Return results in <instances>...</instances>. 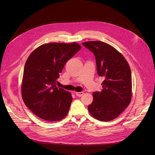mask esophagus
I'll use <instances>...</instances> for the list:
<instances>
[{"mask_svg":"<svg viewBox=\"0 0 155 155\" xmlns=\"http://www.w3.org/2000/svg\"><path fill=\"white\" fill-rule=\"evenodd\" d=\"M75 94L77 97H81L82 95H83L84 94V92H75Z\"/></svg>","mask_w":155,"mask_h":155,"instance_id":"esophagus-1","label":"esophagus"}]
</instances>
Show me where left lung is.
Masks as SVG:
<instances>
[{
	"mask_svg": "<svg viewBox=\"0 0 155 155\" xmlns=\"http://www.w3.org/2000/svg\"><path fill=\"white\" fill-rule=\"evenodd\" d=\"M82 45L94 53L97 73L105 78L102 91L93 93L88 111L96 119L110 121L119 116L131 102V69L124 57L110 45L97 41Z\"/></svg>",
	"mask_w": 155,
	"mask_h": 155,
	"instance_id": "obj_1",
	"label": "left lung"
}]
</instances>
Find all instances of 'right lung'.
Listing matches in <instances>:
<instances>
[{"mask_svg": "<svg viewBox=\"0 0 155 155\" xmlns=\"http://www.w3.org/2000/svg\"><path fill=\"white\" fill-rule=\"evenodd\" d=\"M81 49L77 43H52L37 48L24 68L21 92L26 106L41 119L54 122L67 115L71 94L58 88L57 79L65 63Z\"/></svg>", "mask_w": 155, "mask_h": 155, "instance_id": "obj_1", "label": "right lung"}]
</instances>
